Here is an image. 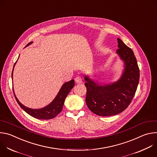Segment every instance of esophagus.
Segmentation results:
<instances>
[{"label":"esophagus","instance_id":"1","mask_svg":"<svg viewBox=\"0 0 157 157\" xmlns=\"http://www.w3.org/2000/svg\"><path fill=\"white\" fill-rule=\"evenodd\" d=\"M75 82H76V83H78V84L81 83V82H82V79H81V78L79 77V76H77V77L75 78Z\"/></svg>","mask_w":157,"mask_h":157}]
</instances>
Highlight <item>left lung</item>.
<instances>
[{
  "label": "left lung",
  "instance_id": "obj_1",
  "mask_svg": "<svg viewBox=\"0 0 157 157\" xmlns=\"http://www.w3.org/2000/svg\"><path fill=\"white\" fill-rule=\"evenodd\" d=\"M117 41L116 53L124 63L121 78L114 82L102 84L84 76L86 104L99 116H114L124 111L130 104L139 82L140 70L133 51L120 38Z\"/></svg>",
  "mask_w": 157,
  "mask_h": 157
}]
</instances>
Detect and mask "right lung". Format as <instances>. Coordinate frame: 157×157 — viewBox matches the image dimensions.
<instances>
[{"label":"right lung","mask_w":157,"mask_h":157,"mask_svg":"<svg viewBox=\"0 0 157 157\" xmlns=\"http://www.w3.org/2000/svg\"><path fill=\"white\" fill-rule=\"evenodd\" d=\"M32 42L29 43L27 45H30V44H32ZM17 61L13 65V68L14 66L16 64ZM13 68L12 70V78L13 79ZM75 86V81L73 79L65 82L61 86V89H59V91L58 93L57 94L55 98V99L53 100V101L50 103L47 106L44 107L41 109H31L29 107H27L25 106L24 105L22 104L17 99L16 97L15 93H14V90L13 91V94L15 98V99L19 105L21 107V109L24 110H25L27 114H29L30 116L33 117L34 118L38 119H44V120H48V119H51L54 117H55L58 114L61 113V111L62 110L63 104L64 102V100L66 98V96H68L70 91L71 90V89Z\"/></svg>","instance_id":"obj_1"}]
</instances>
